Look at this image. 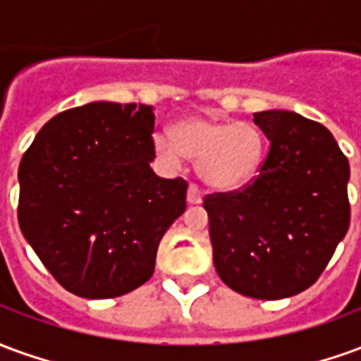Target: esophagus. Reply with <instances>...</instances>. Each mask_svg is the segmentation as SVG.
I'll return each instance as SVG.
<instances>
[{
    "label": "esophagus",
    "instance_id": "esophagus-1",
    "mask_svg": "<svg viewBox=\"0 0 361 361\" xmlns=\"http://www.w3.org/2000/svg\"><path fill=\"white\" fill-rule=\"evenodd\" d=\"M188 203L189 204H201L203 203V193L199 191V188L197 185H189L188 188Z\"/></svg>",
    "mask_w": 361,
    "mask_h": 361
}]
</instances>
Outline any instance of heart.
I'll return each mask as SVG.
<instances>
[{
    "instance_id": "1",
    "label": "heart",
    "mask_w": 361,
    "mask_h": 361,
    "mask_svg": "<svg viewBox=\"0 0 361 361\" xmlns=\"http://www.w3.org/2000/svg\"><path fill=\"white\" fill-rule=\"evenodd\" d=\"M158 157L176 164L180 157L197 162V176L216 191H235L255 180L265 158V137L257 127L219 119L191 116L173 126L172 137H154Z\"/></svg>"
}]
</instances>
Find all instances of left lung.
<instances>
[{
	"mask_svg": "<svg viewBox=\"0 0 361 361\" xmlns=\"http://www.w3.org/2000/svg\"><path fill=\"white\" fill-rule=\"evenodd\" d=\"M271 142L257 180L204 199L214 269L238 294L282 300L325 271L350 224V166L331 131L288 110L253 114Z\"/></svg>",
	"mask_w": 361,
	"mask_h": 361,
	"instance_id": "1",
	"label": "left lung"
}]
</instances>
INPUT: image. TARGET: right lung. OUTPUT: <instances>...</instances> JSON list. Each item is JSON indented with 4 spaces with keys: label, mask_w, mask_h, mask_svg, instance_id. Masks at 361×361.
<instances>
[{
    "label": "right lung",
    "mask_w": 361,
    "mask_h": 361,
    "mask_svg": "<svg viewBox=\"0 0 361 361\" xmlns=\"http://www.w3.org/2000/svg\"><path fill=\"white\" fill-rule=\"evenodd\" d=\"M154 108L90 102L58 114L19 166V226L71 294L118 298L154 272L188 183L152 172Z\"/></svg>",
    "instance_id": "1"
}]
</instances>
